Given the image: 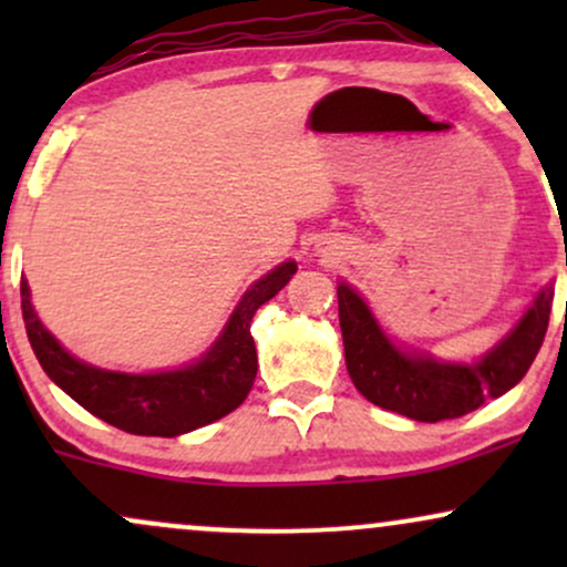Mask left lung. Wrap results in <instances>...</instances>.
Wrapping results in <instances>:
<instances>
[{
    "instance_id": "8db88e82",
    "label": "left lung",
    "mask_w": 567,
    "mask_h": 567,
    "mask_svg": "<svg viewBox=\"0 0 567 567\" xmlns=\"http://www.w3.org/2000/svg\"><path fill=\"white\" fill-rule=\"evenodd\" d=\"M551 298L555 290L544 288L509 336L501 338L480 362L461 365L394 347L370 315L368 303L357 296V290L341 282L338 320L347 370L360 394L383 410L426 424L458 419L523 381L549 328Z\"/></svg>"
}]
</instances>
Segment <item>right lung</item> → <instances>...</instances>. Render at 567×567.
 Here are the masks:
<instances>
[{
  "instance_id": "obj_1",
  "label": "right lung",
  "mask_w": 567,
  "mask_h": 567,
  "mask_svg": "<svg viewBox=\"0 0 567 567\" xmlns=\"http://www.w3.org/2000/svg\"><path fill=\"white\" fill-rule=\"evenodd\" d=\"M296 269V261H285L264 275L245 292L207 354L188 368L165 373H114L71 357L39 322L29 282L21 279L25 333L44 373L87 413L130 434L178 437L243 405L258 370L256 341L250 336L252 315L290 282Z\"/></svg>"
}]
</instances>
